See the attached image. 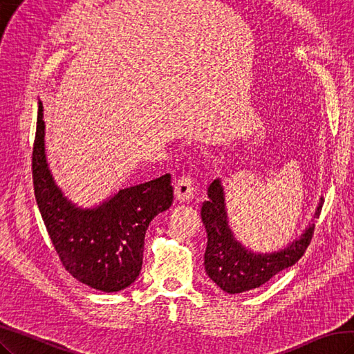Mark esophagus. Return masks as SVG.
I'll return each mask as SVG.
<instances>
[{"mask_svg":"<svg viewBox=\"0 0 354 354\" xmlns=\"http://www.w3.org/2000/svg\"><path fill=\"white\" fill-rule=\"evenodd\" d=\"M176 198L180 203L189 201L194 196V180L189 176H182L176 183Z\"/></svg>","mask_w":354,"mask_h":354,"instance_id":"34e87169","label":"esophagus"}]
</instances>
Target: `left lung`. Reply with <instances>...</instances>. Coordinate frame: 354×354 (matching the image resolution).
Returning a JSON list of instances; mask_svg holds the SVG:
<instances>
[{
  "label": "left lung",
  "instance_id": "8db88e82",
  "mask_svg": "<svg viewBox=\"0 0 354 354\" xmlns=\"http://www.w3.org/2000/svg\"><path fill=\"white\" fill-rule=\"evenodd\" d=\"M207 195L209 200L204 201L201 209V218L207 231L204 267L209 278L230 295L264 286L274 274L296 264L311 243L314 223L287 248L273 252H254L240 243L230 228L225 192L221 178H216L209 186ZM323 203L324 200L320 198L314 218L320 216Z\"/></svg>",
  "mask_w": 354,
  "mask_h": 354
}]
</instances>
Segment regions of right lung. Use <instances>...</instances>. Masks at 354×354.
I'll return each instance as SVG.
<instances>
[{"mask_svg":"<svg viewBox=\"0 0 354 354\" xmlns=\"http://www.w3.org/2000/svg\"><path fill=\"white\" fill-rule=\"evenodd\" d=\"M32 183L43 222L66 270L105 292L132 286L141 272L145 231L153 218L172 204L171 176L120 189L91 209L76 205L57 186L48 167L39 102Z\"/></svg>","mask_w":354,"mask_h":354,"instance_id":"add662e5","label":"right lung"}]
</instances>
